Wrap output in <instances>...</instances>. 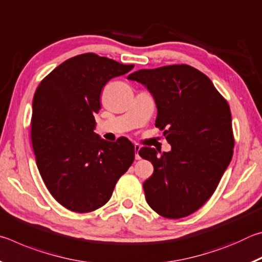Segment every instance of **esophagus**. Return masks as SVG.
Here are the masks:
<instances>
[{
	"mask_svg": "<svg viewBox=\"0 0 262 262\" xmlns=\"http://www.w3.org/2000/svg\"><path fill=\"white\" fill-rule=\"evenodd\" d=\"M134 149H135V159H141V156H140V154H139L141 147H140V145L135 144V148Z\"/></svg>",
	"mask_w": 262,
	"mask_h": 262,
	"instance_id": "34e87169",
	"label": "esophagus"
}]
</instances>
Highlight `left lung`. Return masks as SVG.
Wrapping results in <instances>:
<instances>
[{"label": "left lung", "mask_w": 262, "mask_h": 262, "mask_svg": "<svg viewBox=\"0 0 262 262\" xmlns=\"http://www.w3.org/2000/svg\"><path fill=\"white\" fill-rule=\"evenodd\" d=\"M128 79L148 89L157 106L156 127L171 151L139 154L154 165L144 181L148 205L166 219L186 217L214 194L231 162L234 139L228 101L200 70L187 64L141 69Z\"/></svg>", "instance_id": "8db88e82"}]
</instances>
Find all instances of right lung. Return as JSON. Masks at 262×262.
<instances>
[{
	"instance_id": "add662e5",
	"label": "right lung",
	"mask_w": 262,
	"mask_h": 262,
	"mask_svg": "<svg viewBox=\"0 0 262 262\" xmlns=\"http://www.w3.org/2000/svg\"><path fill=\"white\" fill-rule=\"evenodd\" d=\"M133 68L85 53L57 66L34 92L31 140L35 162L52 196L69 210L90 212L103 207L134 162L129 140L107 142L94 132L105 84Z\"/></svg>"
}]
</instances>
